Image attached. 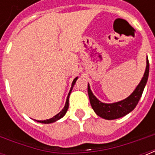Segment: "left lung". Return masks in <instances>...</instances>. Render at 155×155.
Instances as JSON below:
<instances>
[{
	"label": "left lung",
	"mask_w": 155,
	"mask_h": 155,
	"mask_svg": "<svg viewBox=\"0 0 155 155\" xmlns=\"http://www.w3.org/2000/svg\"><path fill=\"white\" fill-rule=\"evenodd\" d=\"M149 71H150V64H149V60L147 57L146 68H145L144 74L139 84L135 88V90L126 99L118 101V102L111 103V104L103 103L101 101H99L92 93L90 84L88 83V94L90 98V102H91V107L94 110L95 114L104 120H116L121 117L125 116L126 114L130 113L136 107L137 104L143 94V91L148 81Z\"/></svg>",
	"instance_id": "left-lung-1"
}]
</instances>
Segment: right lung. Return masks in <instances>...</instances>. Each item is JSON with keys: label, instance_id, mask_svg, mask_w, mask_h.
Wrapping results in <instances>:
<instances>
[{"label": "right lung", "instance_id": "obj_1", "mask_svg": "<svg viewBox=\"0 0 155 155\" xmlns=\"http://www.w3.org/2000/svg\"><path fill=\"white\" fill-rule=\"evenodd\" d=\"M78 77H75L74 79V81L72 82V84H71V90H70V92H69V94H68L67 99H66V102H65V104H64V108L62 109V110L61 112H59L56 115H54V117H52L51 119H49V120H35V121H37L39 123L41 124H51V123H54V122H56L57 120H59L61 118H63L64 116V114H66V112L68 110V108H69V98H70V95H71V91H72V89L74 87V84H75V82L77 81Z\"/></svg>", "mask_w": 155, "mask_h": 155}]
</instances>
